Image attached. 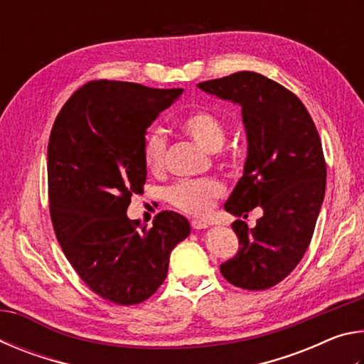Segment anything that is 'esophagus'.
Here are the masks:
<instances>
[{
	"label": "esophagus",
	"instance_id": "34e87169",
	"mask_svg": "<svg viewBox=\"0 0 364 364\" xmlns=\"http://www.w3.org/2000/svg\"><path fill=\"white\" fill-rule=\"evenodd\" d=\"M191 228H193V230H205V228H208V225L205 221H200V220H191Z\"/></svg>",
	"mask_w": 364,
	"mask_h": 364
}]
</instances>
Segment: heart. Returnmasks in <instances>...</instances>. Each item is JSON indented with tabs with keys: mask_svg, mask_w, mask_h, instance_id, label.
<instances>
[{
	"mask_svg": "<svg viewBox=\"0 0 364 364\" xmlns=\"http://www.w3.org/2000/svg\"><path fill=\"white\" fill-rule=\"evenodd\" d=\"M184 134L207 151H218L225 143L226 130L223 122L208 110H193L180 122ZM167 143L159 132L146 134L143 144V160L151 173H160L165 165ZM225 194V184L217 178H197L183 180L168 189V202L178 210L194 217H204L212 210L215 200Z\"/></svg>",
	"mask_w": 364,
	"mask_h": 364,
	"instance_id": "b5f03b06",
	"label": "heart"
}]
</instances>
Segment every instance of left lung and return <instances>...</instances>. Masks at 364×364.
Segmentation results:
<instances>
[{
  "label": "left lung",
  "mask_w": 364,
  "mask_h": 364,
  "mask_svg": "<svg viewBox=\"0 0 364 364\" xmlns=\"http://www.w3.org/2000/svg\"><path fill=\"white\" fill-rule=\"evenodd\" d=\"M197 86L242 107L247 159L225 210L244 218L258 205L263 210L254 228L234 221L239 250L220 271L236 287L269 289L297 267L313 237L326 191L321 139L299 97L260 73L236 72Z\"/></svg>",
  "instance_id": "obj_1"
}]
</instances>
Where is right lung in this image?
I'll return each instance as SVG.
<instances>
[{
  "mask_svg": "<svg viewBox=\"0 0 364 364\" xmlns=\"http://www.w3.org/2000/svg\"><path fill=\"white\" fill-rule=\"evenodd\" d=\"M181 93L95 80L64 104L49 136L54 232L85 284L117 305L149 299L167 278L171 250L191 232L175 212H160L151 228L127 217L146 183V130Z\"/></svg>",
  "mask_w": 364,
  "mask_h": 364,
  "instance_id": "obj_1",
  "label": "right lung"
}]
</instances>
